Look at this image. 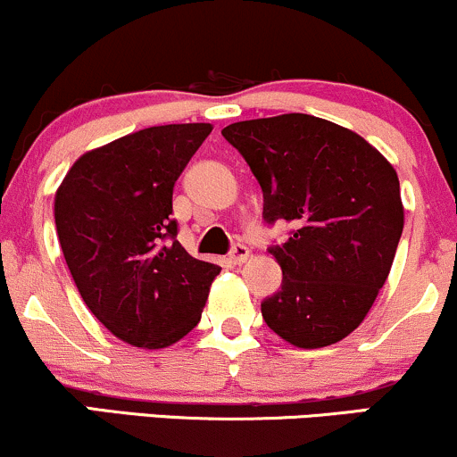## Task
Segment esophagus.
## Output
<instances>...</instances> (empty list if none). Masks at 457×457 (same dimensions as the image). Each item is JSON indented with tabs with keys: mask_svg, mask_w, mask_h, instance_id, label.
I'll list each match as a JSON object with an SVG mask.
<instances>
[{
	"mask_svg": "<svg viewBox=\"0 0 457 457\" xmlns=\"http://www.w3.org/2000/svg\"><path fill=\"white\" fill-rule=\"evenodd\" d=\"M248 256H250L248 245H244V244H235V245H233V250H230L228 259H230V263L242 265V263H245V261H248Z\"/></svg>",
	"mask_w": 457,
	"mask_h": 457,
	"instance_id": "34e87169",
	"label": "esophagus"
}]
</instances>
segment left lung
<instances>
[{
  "mask_svg": "<svg viewBox=\"0 0 457 457\" xmlns=\"http://www.w3.org/2000/svg\"><path fill=\"white\" fill-rule=\"evenodd\" d=\"M263 192V220L291 222L270 253L283 285L261 302L287 343L326 347L356 330L391 271L403 230L395 168L365 137L309 114L224 127Z\"/></svg>",
  "mask_w": 457,
  "mask_h": 457,
  "instance_id": "8db88e82",
  "label": "left lung"
}]
</instances>
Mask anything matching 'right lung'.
<instances>
[{"label": "right lung", "instance_id": "obj_1", "mask_svg": "<svg viewBox=\"0 0 457 457\" xmlns=\"http://www.w3.org/2000/svg\"><path fill=\"white\" fill-rule=\"evenodd\" d=\"M212 133L162 125L84 153L55 192V228L92 315L129 345L160 350L201 321L220 268L179 244L172 189Z\"/></svg>", "mask_w": 457, "mask_h": 457}]
</instances>
